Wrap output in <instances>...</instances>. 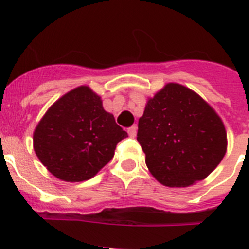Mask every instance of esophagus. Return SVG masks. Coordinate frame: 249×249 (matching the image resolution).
Returning <instances> with one entry per match:
<instances>
[{
	"instance_id": "1",
	"label": "esophagus",
	"mask_w": 249,
	"mask_h": 249,
	"mask_svg": "<svg viewBox=\"0 0 249 249\" xmlns=\"http://www.w3.org/2000/svg\"><path fill=\"white\" fill-rule=\"evenodd\" d=\"M136 135H137V126H136V124H133V126L129 127L128 128V136L132 138H135Z\"/></svg>"
}]
</instances>
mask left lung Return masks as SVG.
Here are the masks:
<instances>
[{
  "label": "left lung",
  "instance_id": "1",
  "mask_svg": "<svg viewBox=\"0 0 249 249\" xmlns=\"http://www.w3.org/2000/svg\"><path fill=\"white\" fill-rule=\"evenodd\" d=\"M137 141L149 172L168 187L204 179L227 149L218 114L198 94L177 83H168L149 98L138 121Z\"/></svg>",
  "mask_w": 249,
  "mask_h": 249
}]
</instances>
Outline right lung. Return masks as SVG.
Here are the masks:
<instances>
[{
	"label": "right lung",
	"mask_w": 249,
	"mask_h": 249,
	"mask_svg": "<svg viewBox=\"0 0 249 249\" xmlns=\"http://www.w3.org/2000/svg\"><path fill=\"white\" fill-rule=\"evenodd\" d=\"M127 132L102 107L89 87L72 89L51 106L34 133L43 166L67 182L87 181L113 158Z\"/></svg>",
	"instance_id": "right-lung-1"
}]
</instances>
